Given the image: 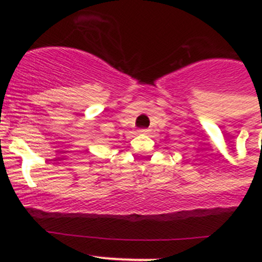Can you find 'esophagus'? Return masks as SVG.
Returning <instances> with one entry per match:
<instances>
[{
	"label": "esophagus",
	"instance_id": "esophagus-1",
	"mask_svg": "<svg viewBox=\"0 0 262 262\" xmlns=\"http://www.w3.org/2000/svg\"><path fill=\"white\" fill-rule=\"evenodd\" d=\"M139 132H141L142 134H148L150 130H149V129H141V130H139Z\"/></svg>",
	"mask_w": 262,
	"mask_h": 262
}]
</instances>
